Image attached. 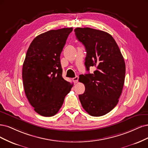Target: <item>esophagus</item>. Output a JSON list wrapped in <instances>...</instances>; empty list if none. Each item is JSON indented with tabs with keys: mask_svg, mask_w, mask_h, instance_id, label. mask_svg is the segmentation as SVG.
<instances>
[{
	"mask_svg": "<svg viewBox=\"0 0 148 148\" xmlns=\"http://www.w3.org/2000/svg\"><path fill=\"white\" fill-rule=\"evenodd\" d=\"M78 80H79V76L77 75H76L75 77L73 78V80L74 83H77L78 82Z\"/></svg>",
	"mask_w": 148,
	"mask_h": 148,
	"instance_id": "obj_1",
	"label": "esophagus"
}]
</instances>
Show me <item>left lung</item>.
<instances>
[{"mask_svg":"<svg viewBox=\"0 0 148 148\" xmlns=\"http://www.w3.org/2000/svg\"><path fill=\"white\" fill-rule=\"evenodd\" d=\"M75 34L86 50L85 65L97 69L93 74L79 75L85 87L79 95L81 104L90 116L105 115L119 101L124 84L125 64L121 50L111 35L90 27H77Z\"/></svg>","mask_w":148,"mask_h":148,"instance_id":"left-lung-1","label":"left lung"}]
</instances>
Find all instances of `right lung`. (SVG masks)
Returning <instances> with one entry per match:
<instances>
[{
  "label": "right lung",
  "instance_id": "1",
  "mask_svg": "<svg viewBox=\"0 0 148 148\" xmlns=\"http://www.w3.org/2000/svg\"><path fill=\"white\" fill-rule=\"evenodd\" d=\"M73 27L37 36L28 48L22 77L26 96L34 111L45 117L58 112L73 87L62 77L60 54Z\"/></svg>",
  "mask_w": 148,
  "mask_h": 148
}]
</instances>
